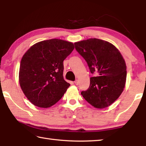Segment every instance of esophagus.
<instances>
[{
	"label": "esophagus",
	"mask_w": 146,
	"mask_h": 146,
	"mask_svg": "<svg viewBox=\"0 0 146 146\" xmlns=\"http://www.w3.org/2000/svg\"><path fill=\"white\" fill-rule=\"evenodd\" d=\"M78 83H79V81H78V80H76L75 81V84L76 85H78Z\"/></svg>",
	"instance_id": "1"
}]
</instances>
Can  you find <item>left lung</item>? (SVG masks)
Segmentation results:
<instances>
[{
  "instance_id": "8db88e82",
  "label": "left lung",
  "mask_w": 146,
  "mask_h": 146,
  "mask_svg": "<svg viewBox=\"0 0 146 146\" xmlns=\"http://www.w3.org/2000/svg\"><path fill=\"white\" fill-rule=\"evenodd\" d=\"M76 50L85 59L91 73L88 90L82 91L84 99L95 108H107L120 97L126 80V64L119 50L109 42L89 38L76 42Z\"/></svg>"
}]
</instances>
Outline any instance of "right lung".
I'll use <instances>...</instances> for the list:
<instances>
[{
  "mask_svg": "<svg viewBox=\"0 0 146 146\" xmlns=\"http://www.w3.org/2000/svg\"><path fill=\"white\" fill-rule=\"evenodd\" d=\"M74 44L53 38L32 46L21 59L19 84L33 105L48 108L62 97L70 84L64 79L63 62Z\"/></svg>",
  "mask_w": 146,
  "mask_h": 146,
  "instance_id": "add662e5",
  "label": "right lung"
}]
</instances>
